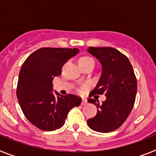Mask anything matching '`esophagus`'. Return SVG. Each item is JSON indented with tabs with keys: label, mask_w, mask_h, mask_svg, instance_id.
I'll return each mask as SVG.
<instances>
[{
	"label": "esophagus",
	"mask_w": 156,
	"mask_h": 156,
	"mask_svg": "<svg viewBox=\"0 0 156 156\" xmlns=\"http://www.w3.org/2000/svg\"><path fill=\"white\" fill-rule=\"evenodd\" d=\"M86 104H87V101H86V99H82V106H86Z\"/></svg>",
	"instance_id": "34e87169"
}]
</instances>
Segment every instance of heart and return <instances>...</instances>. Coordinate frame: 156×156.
<instances>
[{
	"label": "heart",
	"instance_id": "1",
	"mask_svg": "<svg viewBox=\"0 0 156 156\" xmlns=\"http://www.w3.org/2000/svg\"><path fill=\"white\" fill-rule=\"evenodd\" d=\"M78 63L79 66L85 64H93V66H94V60H93V58H91L90 56H87V55L81 56L78 59Z\"/></svg>",
	"mask_w": 156,
	"mask_h": 156
}]
</instances>
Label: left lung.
<instances>
[{"mask_svg":"<svg viewBox=\"0 0 156 156\" xmlns=\"http://www.w3.org/2000/svg\"><path fill=\"white\" fill-rule=\"evenodd\" d=\"M87 51L102 66L101 78L89 97L95 94L106 97L102 104L93 98L88 100L97 108V115L88 119V126L97 132H112L122 125L133 108L137 90L136 76L129 59L119 50L89 47Z\"/></svg>","mask_w":156,"mask_h":156,"instance_id":"left-lung-1","label":"left lung"}]
</instances>
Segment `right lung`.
Masks as SVG:
<instances>
[{
	"mask_svg": "<svg viewBox=\"0 0 156 156\" xmlns=\"http://www.w3.org/2000/svg\"><path fill=\"white\" fill-rule=\"evenodd\" d=\"M78 48H41L27 58L19 74L16 96L24 115L34 126L52 131L63 126L68 112L78 107L82 98L52 92V80L61 74L62 67L76 55Z\"/></svg>",
	"mask_w": 156,
	"mask_h": 156,
	"instance_id": "1",
	"label": "right lung"
}]
</instances>
